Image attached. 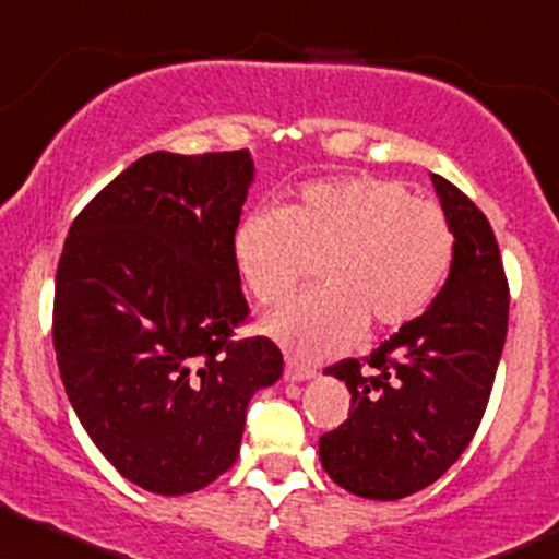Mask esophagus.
Wrapping results in <instances>:
<instances>
[{
    "label": "esophagus",
    "mask_w": 559,
    "mask_h": 559,
    "mask_svg": "<svg viewBox=\"0 0 559 559\" xmlns=\"http://www.w3.org/2000/svg\"><path fill=\"white\" fill-rule=\"evenodd\" d=\"M284 378H286L288 382H301V380L314 378V369L309 367V365H299V361L288 359V361H286V372H284Z\"/></svg>",
    "instance_id": "obj_1"
}]
</instances>
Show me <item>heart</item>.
I'll use <instances>...</instances> for the list:
<instances>
[{
  "mask_svg": "<svg viewBox=\"0 0 559 559\" xmlns=\"http://www.w3.org/2000/svg\"><path fill=\"white\" fill-rule=\"evenodd\" d=\"M455 237L445 211L403 181H307L284 211H254L234 231V262L262 305H281L318 260L322 284L275 309L262 328L294 354L328 356L361 328L406 325L448 281Z\"/></svg>",
  "mask_w": 559,
  "mask_h": 559,
  "instance_id": "heart-1",
  "label": "heart"
}]
</instances>
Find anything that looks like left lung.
Instances as JSON below:
<instances>
[{
  "label": "left lung",
  "instance_id": "obj_1",
  "mask_svg": "<svg viewBox=\"0 0 559 559\" xmlns=\"http://www.w3.org/2000/svg\"><path fill=\"white\" fill-rule=\"evenodd\" d=\"M455 258L421 318L361 359L328 367L352 393L348 419L320 437L328 476L367 500H401L461 459L487 412L508 335L510 292L487 215L432 174Z\"/></svg>",
  "mask_w": 559,
  "mask_h": 559
}]
</instances>
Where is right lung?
Here are the masks:
<instances>
[{
    "label": "right lung",
    "mask_w": 559,
    "mask_h": 559,
    "mask_svg": "<svg viewBox=\"0 0 559 559\" xmlns=\"http://www.w3.org/2000/svg\"><path fill=\"white\" fill-rule=\"evenodd\" d=\"M247 151L147 153L72 221L53 288V352L80 425L124 479L198 492L234 466L254 390L284 372L250 307L234 231Z\"/></svg>",
    "instance_id": "add662e5"
}]
</instances>
